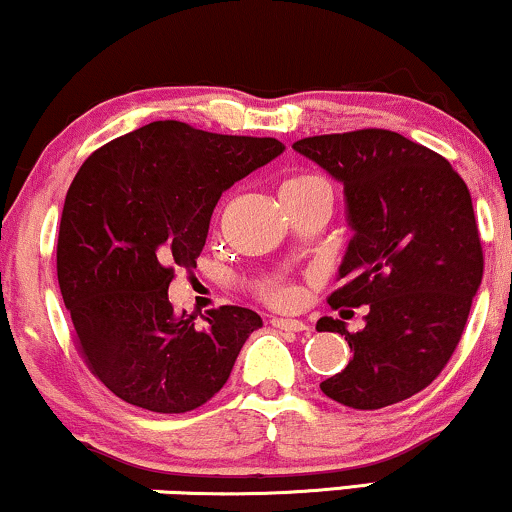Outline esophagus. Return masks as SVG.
<instances>
[{
    "label": "esophagus",
    "instance_id": "1",
    "mask_svg": "<svg viewBox=\"0 0 512 512\" xmlns=\"http://www.w3.org/2000/svg\"><path fill=\"white\" fill-rule=\"evenodd\" d=\"M273 326L278 330H290V333H302V330H309L304 321H297V318H273Z\"/></svg>",
    "mask_w": 512,
    "mask_h": 512
}]
</instances>
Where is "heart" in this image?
Wrapping results in <instances>:
<instances>
[{
  "instance_id": "obj_1",
  "label": "heart",
  "mask_w": 512,
  "mask_h": 512,
  "mask_svg": "<svg viewBox=\"0 0 512 512\" xmlns=\"http://www.w3.org/2000/svg\"><path fill=\"white\" fill-rule=\"evenodd\" d=\"M282 196H302V198H323V201L330 203L333 198V191H330V184L318 174H294V177L285 179L280 186ZM263 297L268 299L270 304L275 306H290L294 299H297V292L292 287L285 285H268L263 287Z\"/></svg>"
}]
</instances>
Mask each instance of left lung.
<instances>
[{
  "instance_id": "1",
  "label": "left lung",
  "mask_w": 512,
  "mask_h": 512,
  "mask_svg": "<svg viewBox=\"0 0 512 512\" xmlns=\"http://www.w3.org/2000/svg\"><path fill=\"white\" fill-rule=\"evenodd\" d=\"M292 148L345 189L352 239L338 270L345 285L328 304L369 306L357 333L338 318L318 321L352 350L321 390L354 410L412 398L453 357L482 285L470 189L446 158L395 131L311 136Z\"/></svg>"
}]
</instances>
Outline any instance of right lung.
Returning <instances> with one entry per match:
<instances>
[{
    "instance_id": "1",
    "label": "right lung",
    "mask_w": 512,
    "mask_h": 512,
    "mask_svg": "<svg viewBox=\"0 0 512 512\" xmlns=\"http://www.w3.org/2000/svg\"><path fill=\"white\" fill-rule=\"evenodd\" d=\"M285 150L278 138L222 136L153 122L95 150L66 191L57 278L88 369L129 405L201 407L225 386L261 316L208 311L196 326L167 297L194 268L222 191Z\"/></svg>"
}]
</instances>
